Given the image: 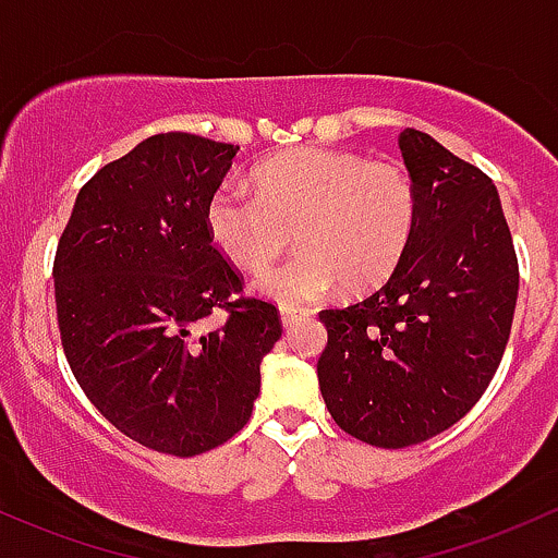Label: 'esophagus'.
<instances>
[{
	"mask_svg": "<svg viewBox=\"0 0 558 558\" xmlns=\"http://www.w3.org/2000/svg\"><path fill=\"white\" fill-rule=\"evenodd\" d=\"M310 310H296V307H280V323L283 328H291L299 317H307Z\"/></svg>",
	"mask_w": 558,
	"mask_h": 558,
	"instance_id": "esophagus-1",
	"label": "esophagus"
}]
</instances>
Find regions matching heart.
I'll use <instances>...</instances> for the list:
<instances>
[{
	"instance_id": "1",
	"label": "heart",
	"mask_w": 558,
	"mask_h": 558,
	"mask_svg": "<svg viewBox=\"0 0 558 558\" xmlns=\"http://www.w3.org/2000/svg\"><path fill=\"white\" fill-rule=\"evenodd\" d=\"M251 185L254 198L214 190L206 232L230 262L259 272L283 254L293 230L296 254L256 280V291L289 307L323 299L341 280L352 291L387 280L418 211L402 163L349 150H280L254 169Z\"/></svg>"
}]
</instances>
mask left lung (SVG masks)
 I'll use <instances>...</instances> for the list:
<instances>
[{
  "label": "left lung",
  "instance_id": "8db88e82",
  "mask_svg": "<svg viewBox=\"0 0 558 558\" xmlns=\"http://www.w3.org/2000/svg\"><path fill=\"white\" fill-rule=\"evenodd\" d=\"M400 150L418 198L408 248L381 289L320 312L317 360L336 424L387 450L437 437L480 402L519 293L493 180L418 130L400 132Z\"/></svg>",
  "mask_w": 558,
  "mask_h": 558
}]
</instances>
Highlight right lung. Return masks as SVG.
<instances>
[{
  "instance_id": "1",
  "label": "right lung",
  "mask_w": 558,
  "mask_h": 558,
  "mask_svg": "<svg viewBox=\"0 0 558 558\" xmlns=\"http://www.w3.org/2000/svg\"><path fill=\"white\" fill-rule=\"evenodd\" d=\"M238 145L153 134L78 190L54 254L63 352L89 402L121 434L201 456L248 424L259 365L283 333L275 304L243 278L204 225ZM229 320L199 333L211 311Z\"/></svg>"
}]
</instances>
